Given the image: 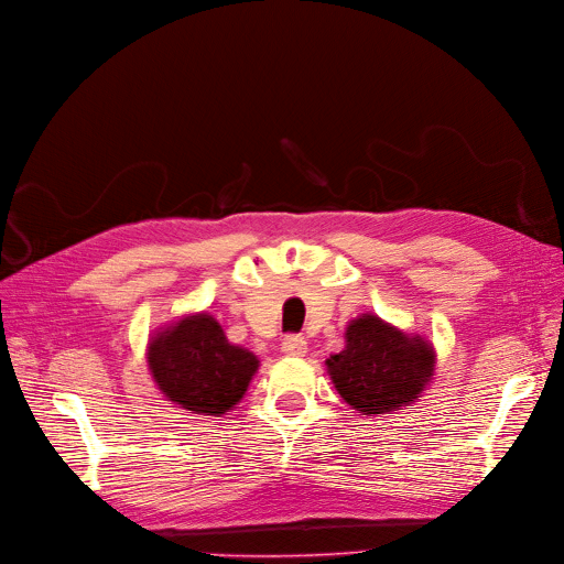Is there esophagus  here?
Instances as JSON below:
<instances>
[{
    "label": "esophagus",
    "mask_w": 564,
    "mask_h": 564,
    "mask_svg": "<svg viewBox=\"0 0 564 564\" xmlns=\"http://www.w3.org/2000/svg\"><path fill=\"white\" fill-rule=\"evenodd\" d=\"M281 350L285 352V356H290V358H302L304 352H306V339L297 337V335H288L281 341Z\"/></svg>",
    "instance_id": "34e87169"
}]
</instances>
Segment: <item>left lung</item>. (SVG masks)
Returning <instances> with one entry per match:
<instances>
[{
    "mask_svg": "<svg viewBox=\"0 0 564 564\" xmlns=\"http://www.w3.org/2000/svg\"><path fill=\"white\" fill-rule=\"evenodd\" d=\"M341 400L362 415L409 406L432 383L436 352L421 337L362 314L346 327V346L325 360Z\"/></svg>",
    "mask_w": 564,
    "mask_h": 564,
    "instance_id": "left-lung-1",
    "label": "left lung"
}]
</instances>
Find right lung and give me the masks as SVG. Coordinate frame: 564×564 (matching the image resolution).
Listing matches in <instances>:
<instances>
[{"label": "right lung", "instance_id": "obj_1", "mask_svg": "<svg viewBox=\"0 0 564 564\" xmlns=\"http://www.w3.org/2000/svg\"><path fill=\"white\" fill-rule=\"evenodd\" d=\"M145 360L166 400L202 415L235 409L260 367L258 356L229 344L220 323L204 311L153 332Z\"/></svg>", "mask_w": 564, "mask_h": 564}]
</instances>
